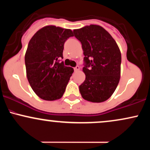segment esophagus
Instances as JSON below:
<instances>
[{"label": "esophagus", "instance_id": "esophagus-1", "mask_svg": "<svg viewBox=\"0 0 150 150\" xmlns=\"http://www.w3.org/2000/svg\"><path fill=\"white\" fill-rule=\"evenodd\" d=\"M74 70H75V72L79 71V70H80V66H78V65H77V66L75 67V68H74Z\"/></svg>", "mask_w": 150, "mask_h": 150}]
</instances>
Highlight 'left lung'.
Listing matches in <instances>:
<instances>
[{
	"instance_id": "8db88e82",
	"label": "left lung",
	"mask_w": 150,
	"mask_h": 150,
	"mask_svg": "<svg viewBox=\"0 0 150 150\" xmlns=\"http://www.w3.org/2000/svg\"><path fill=\"white\" fill-rule=\"evenodd\" d=\"M82 44L85 80L80 92L85 100L94 103L106 101L116 90L120 77L121 53L116 41L105 29L91 25L73 30Z\"/></svg>"
}]
</instances>
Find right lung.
Masks as SVG:
<instances>
[{
	"label": "right lung",
	"mask_w": 150,
	"mask_h": 150,
	"mask_svg": "<svg viewBox=\"0 0 150 150\" xmlns=\"http://www.w3.org/2000/svg\"><path fill=\"white\" fill-rule=\"evenodd\" d=\"M73 36L71 30L48 25L38 30L29 42L25 56L27 80L44 100L59 99L64 94L74 70L59 59L63 58L65 41Z\"/></svg>",
	"instance_id": "add662e5"
}]
</instances>
